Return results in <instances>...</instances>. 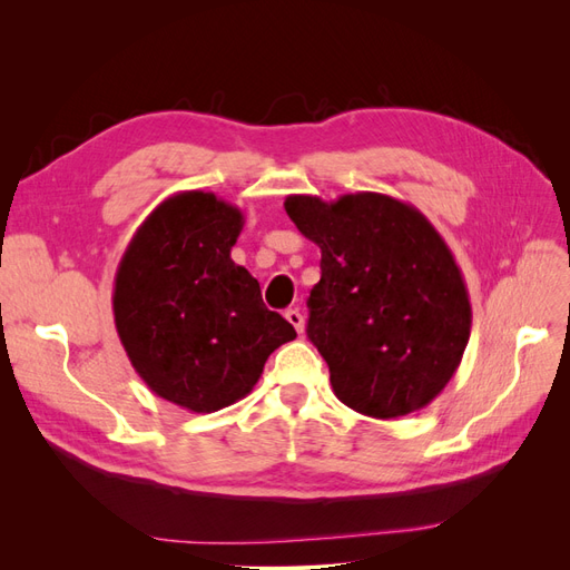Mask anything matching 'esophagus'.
<instances>
[{
    "instance_id": "esophagus-1",
    "label": "esophagus",
    "mask_w": 570,
    "mask_h": 570,
    "mask_svg": "<svg viewBox=\"0 0 570 570\" xmlns=\"http://www.w3.org/2000/svg\"><path fill=\"white\" fill-rule=\"evenodd\" d=\"M285 318L289 321V325L295 327L297 333H304V316L299 314V308H287V312H285Z\"/></svg>"
}]
</instances>
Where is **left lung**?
I'll use <instances>...</instances> for the list:
<instances>
[{
    "instance_id": "1",
    "label": "left lung",
    "mask_w": 570,
    "mask_h": 570,
    "mask_svg": "<svg viewBox=\"0 0 570 570\" xmlns=\"http://www.w3.org/2000/svg\"><path fill=\"white\" fill-rule=\"evenodd\" d=\"M285 212L321 247L306 335L337 400L385 421L428 406L456 373L473 318L433 223L381 193L289 195Z\"/></svg>"
}]
</instances>
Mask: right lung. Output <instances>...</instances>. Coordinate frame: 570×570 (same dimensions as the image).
I'll list each match as a JSON object with an SVG mask.
<instances>
[{"label": "right lung", "mask_w": 570, "mask_h": 570, "mask_svg": "<svg viewBox=\"0 0 570 570\" xmlns=\"http://www.w3.org/2000/svg\"><path fill=\"white\" fill-rule=\"evenodd\" d=\"M243 226L230 202L185 189L142 220L116 271L114 323L132 368L193 413L243 400L266 358L297 337L230 258Z\"/></svg>", "instance_id": "right-lung-1"}]
</instances>
